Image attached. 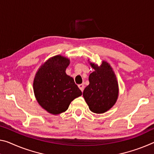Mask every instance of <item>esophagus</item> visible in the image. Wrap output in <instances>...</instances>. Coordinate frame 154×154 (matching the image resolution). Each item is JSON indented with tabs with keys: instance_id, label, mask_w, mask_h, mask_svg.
<instances>
[{
	"instance_id": "esophagus-1",
	"label": "esophagus",
	"mask_w": 154,
	"mask_h": 154,
	"mask_svg": "<svg viewBox=\"0 0 154 154\" xmlns=\"http://www.w3.org/2000/svg\"><path fill=\"white\" fill-rule=\"evenodd\" d=\"M78 87H79V88L82 90V92H83V90H84V84H79V86H78Z\"/></svg>"
}]
</instances>
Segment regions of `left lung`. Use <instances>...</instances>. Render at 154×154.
Wrapping results in <instances>:
<instances>
[{
    "mask_svg": "<svg viewBox=\"0 0 154 154\" xmlns=\"http://www.w3.org/2000/svg\"><path fill=\"white\" fill-rule=\"evenodd\" d=\"M94 70L89 75L88 86L83 92V96L90 111L102 114L114 106L118 99L119 89L115 73L110 64L103 60L99 66L88 60Z\"/></svg>",
    "mask_w": 154,
    "mask_h": 154,
    "instance_id": "1",
    "label": "left lung"
}]
</instances>
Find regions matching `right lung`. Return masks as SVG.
I'll use <instances>...</instances> for the list:
<instances>
[{
	"instance_id": "add662e5",
	"label": "right lung",
	"mask_w": 154,
	"mask_h": 154,
	"mask_svg": "<svg viewBox=\"0 0 154 154\" xmlns=\"http://www.w3.org/2000/svg\"><path fill=\"white\" fill-rule=\"evenodd\" d=\"M70 60L61 55L50 57L40 66L33 79V92L39 105L57 115L68 109L82 92L73 78L66 73Z\"/></svg>"
}]
</instances>
